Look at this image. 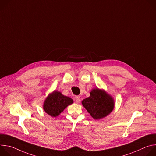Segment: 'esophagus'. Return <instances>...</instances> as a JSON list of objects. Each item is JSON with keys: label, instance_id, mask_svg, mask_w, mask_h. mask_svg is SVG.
I'll use <instances>...</instances> for the list:
<instances>
[{"label": "esophagus", "instance_id": "esophagus-1", "mask_svg": "<svg viewBox=\"0 0 156 156\" xmlns=\"http://www.w3.org/2000/svg\"><path fill=\"white\" fill-rule=\"evenodd\" d=\"M75 101H76V102L79 103V102H80V100H81L80 96H75Z\"/></svg>", "mask_w": 156, "mask_h": 156}]
</instances>
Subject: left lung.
<instances>
[{"label": "left lung", "mask_w": 156, "mask_h": 156, "mask_svg": "<svg viewBox=\"0 0 156 156\" xmlns=\"http://www.w3.org/2000/svg\"><path fill=\"white\" fill-rule=\"evenodd\" d=\"M91 116L99 120L110 114L114 108V100L105 91L98 88L93 89L90 96L81 102Z\"/></svg>", "instance_id": "1"}]
</instances>
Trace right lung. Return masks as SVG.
Listing matches in <instances>:
<instances>
[{
  "mask_svg": "<svg viewBox=\"0 0 156 156\" xmlns=\"http://www.w3.org/2000/svg\"><path fill=\"white\" fill-rule=\"evenodd\" d=\"M72 98L63 95L60 92L54 91L49 94L44 101L43 108L52 117L58 116L68 105L73 104Z\"/></svg>",
  "mask_w": 156,
  "mask_h": 156,
  "instance_id": "1",
  "label": "right lung"
}]
</instances>
